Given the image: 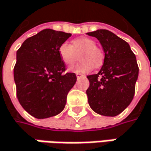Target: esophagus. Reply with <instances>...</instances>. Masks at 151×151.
Masks as SVG:
<instances>
[{
	"label": "esophagus",
	"instance_id": "34e87169",
	"mask_svg": "<svg viewBox=\"0 0 151 151\" xmlns=\"http://www.w3.org/2000/svg\"><path fill=\"white\" fill-rule=\"evenodd\" d=\"M76 77H77V78H78V79H79L80 78H82V77H84V75L81 74V73H76Z\"/></svg>",
	"mask_w": 151,
	"mask_h": 151
}]
</instances>
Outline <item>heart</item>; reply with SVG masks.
Segmentation results:
<instances>
[{"mask_svg":"<svg viewBox=\"0 0 151 151\" xmlns=\"http://www.w3.org/2000/svg\"><path fill=\"white\" fill-rule=\"evenodd\" d=\"M59 55L66 65H72L80 55L78 64L69 68L70 72L77 73H84L92 71L94 65L96 67L102 66L104 59L103 52L96 45V42L86 37H78L72 41V45L68 42H63L58 49Z\"/></svg>","mask_w":151,"mask_h":151,"instance_id":"obj_1","label":"heart"}]
</instances>
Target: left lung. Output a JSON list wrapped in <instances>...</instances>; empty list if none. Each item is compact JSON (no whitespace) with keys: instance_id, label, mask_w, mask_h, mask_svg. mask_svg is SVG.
<instances>
[{"instance_id":"1","label":"left lung","mask_w":151,"mask_h":151,"mask_svg":"<svg viewBox=\"0 0 151 151\" xmlns=\"http://www.w3.org/2000/svg\"><path fill=\"white\" fill-rule=\"evenodd\" d=\"M87 35L97 38L104 51V61L97 74L87 76L86 91L91 109L104 116H116L133 99L138 66L128 43L108 30H97Z\"/></svg>"}]
</instances>
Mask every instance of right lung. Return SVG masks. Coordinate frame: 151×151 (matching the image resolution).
<instances>
[{
	"label": "right lung",
	"mask_w": 151,
	"mask_h": 151,
	"mask_svg": "<svg viewBox=\"0 0 151 151\" xmlns=\"http://www.w3.org/2000/svg\"><path fill=\"white\" fill-rule=\"evenodd\" d=\"M71 36L45 29L27 38L17 51L14 69L17 97L23 109L37 119L63 110L67 94L77 81L75 73L62 74L66 67L58 53L60 45Z\"/></svg>",
	"instance_id": "right-lung-1"
}]
</instances>
